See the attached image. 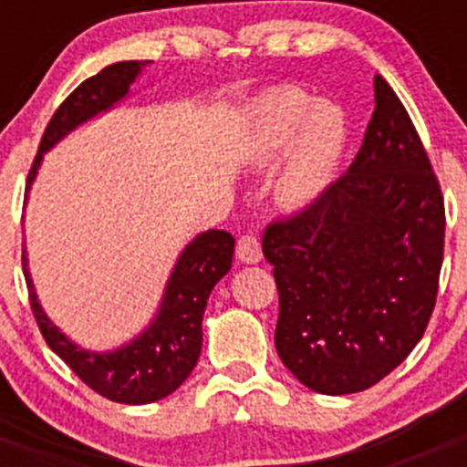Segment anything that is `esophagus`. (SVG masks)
<instances>
[{"label":"esophagus","mask_w":467,"mask_h":467,"mask_svg":"<svg viewBox=\"0 0 467 467\" xmlns=\"http://www.w3.org/2000/svg\"><path fill=\"white\" fill-rule=\"evenodd\" d=\"M236 257L243 264H257L262 262V243L254 234L241 236L236 243Z\"/></svg>","instance_id":"34e87169"}]
</instances>
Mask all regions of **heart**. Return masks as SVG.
I'll list each match as a JSON object with an SVG mask.
<instances>
[{"mask_svg": "<svg viewBox=\"0 0 467 467\" xmlns=\"http://www.w3.org/2000/svg\"><path fill=\"white\" fill-rule=\"evenodd\" d=\"M348 144V121L339 105L313 100L299 88H274L254 105L253 159L274 166L285 157L278 196L306 208L327 192Z\"/></svg>", "mask_w": 467, "mask_h": 467, "instance_id": "obj_1", "label": "heart"}]
</instances>
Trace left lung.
Here are the masks:
<instances>
[{"label":"left lung","mask_w":467,"mask_h":467,"mask_svg":"<svg viewBox=\"0 0 467 467\" xmlns=\"http://www.w3.org/2000/svg\"><path fill=\"white\" fill-rule=\"evenodd\" d=\"M365 142L327 192L266 226L280 296L275 350L323 395L360 393L428 327L444 254V201L410 114L381 74Z\"/></svg>","instance_id":"8db88e82"}]
</instances>
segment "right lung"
I'll list each match as a JSON object with an SVG mask.
<instances>
[{"instance_id": "add662e5", "label": "right lung", "mask_w": 467, "mask_h": 467, "mask_svg": "<svg viewBox=\"0 0 467 467\" xmlns=\"http://www.w3.org/2000/svg\"><path fill=\"white\" fill-rule=\"evenodd\" d=\"M147 65L150 60H123L107 65L102 72L86 79L79 88H74L44 130L39 154L27 175V192L35 182L44 154L65 135L72 133L74 128L121 102ZM234 243V236L220 229L198 234L177 257L151 323L135 339L105 353L81 348L51 323V317L44 313L36 299L23 250V274L30 290L32 313L48 348L95 393L121 404L156 402L175 393L196 367L203 344L201 323L208 296L214 285L229 274Z\"/></svg>"}]
</instances>
